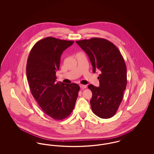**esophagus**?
Returning a JSON list of instances; mask_svg holds the SVG:
<instances>
[{"instance_id": "obj_1", "label": "esophagus", "mask_w": 154, "mask_h": 154, "mask_svg": "<svg viewBox=\"0 0 154 154\" xmlns=\"http://www.w3.org/2000/svg\"><path fill=\"white\" fill-rule=\"evenodd\" d=\"M80 87L81 89H82L87 88V85H82V84H80Z\"/></svg>"}]
</instances>
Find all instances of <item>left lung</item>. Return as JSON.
Returning a JSON list of instances; mask_svg holds the SVG:
<instances>
[{
    "mask_svg": "<svg viewBox=\"0 0 154 154\" xmlns=\"http://www.w3.org/2000/svg\"><path fill=\"white\" fill-rule=\"evenodd\" d=\"M75 43L85 52L93 67L101 71L98 79L99 87L92 84L90 100L93 112L99 117L107 119L114 116L122 100L127 84L126 66L117 47L103 38H91Z\"/></svg>",
    "mask_w": 154,
    "mask_h": 154,
    "instance_id": "obj_1",
    "label": "left lung"
}]
</instances>
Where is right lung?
Returning <instances> with one entry per match:
<instances>
[{
	"mask_svg": "<svg viewBox=\"0 0 154 154\" xmlns=\"http://www.w3.org/2000/svg\"><path fill=\"white\" fill-rule=\"evenodd\" d=\"M73 43L45 37L33 45L27 60L26 77L30 92L44 113L56 120L69 116L80 91L77 84L56 82L60 56Z\"/></svg>",
	"mask_w": 154,
	"mask_h": 154,
	"instance_id": "right-lung-1",
	"label": "right lung"
}]
</instances>
